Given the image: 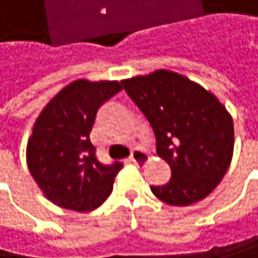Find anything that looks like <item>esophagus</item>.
Segmentation results:
<instances>
[{"label": "esophagus", "mask_w": 258, "mask_h": 258, "mask_svg": "<svg viewBox=\"0 0 258 258\" xmlns=\"http://www.w3.org/2000/svg\"><path fill=\"white\" fill-rule=\"evenodd\" d=\"M147 159H148V155L144 150H139V148L133 150V153L130 156V162H133V164H142V162H147Z\"/></svg>", "instance_id": "obj_1"}]
</instances>
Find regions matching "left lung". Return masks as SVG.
Here are the masks:
<instances>
[{
  "mask_svg": "<svg viewBox=\"0 0 258 258\" xmlns=\"http://www.w3.org/2000/svg\"><path fill=\"white\" fill-rule=\"evenodd\" d=\"M150 122L156 152L172 176L152 192L170 206L201 201L220 184L234 153V120L226 106L187 77L158 69L122 80Z\"/></svg>",
  "mask_w": 258,
  "mask_h": 258,
  "instance_id": "obj_1",
  "label": "left lung"
}]
</instances>
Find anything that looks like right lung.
I'll return each mask as SVG.
<instances>
[{"label":"right lung","mask_w":258,"mask_h":258,"mask_svg":"<svg viewBox=\"0 0 258 258\" xmlns=\"http://www.w3.org/2000/svg\"><path fill=\"white\" fill-rule=\"evenodd\" d=\"M120 90L116 80L79 79L58 91L37 117L27 139V167L55 206L88 212L110 197L122 164L99 162L90 133L97 110Z\"/></svg>","instance_id":"right-lung-1"}]
</instances>
